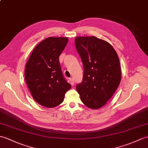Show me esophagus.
Returning <instances> with one entry per match:
<instances>
[{"mask_svg":"<svg viewBox=\"0 0 148 148\" xmlns=\"http://www.w3.org/2000/svg\"><path fill=\"white\" fill-rule=\"evenodd\" d=\"M70 82H71V84H72V85H73L74 84V79L73 78H70Z\"/></svg>","mask_w":148,"mask_h":148,"instance_id":"1","label":"esophagus"}]
</instances>
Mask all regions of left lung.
<instances>
[{
	"mask_svg": "<svg viewBox=\"0 0 148 148\" xmlns=\"http://www.w3.org/2000/svg\"><path fill=\"white\" fill-rule=\"evenodd\" d=\"M75 45L83 64L82 81L76 85L82 102L91 109L105 105L121 80L117 53L110 44L95 36H78Z\"/></svg>",
	"mask_w": 148,
	"mask_h": 148,
	"instance_id": "1",
	"label": "left lung"
}]
</instances>
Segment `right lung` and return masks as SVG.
Returning <instances> with one entry per match:
<instances>
[{"label":"right lung","mask_w":148,"mask_h":148,"mask_svg":"<svg viewBox=\"0 0 148 148\" xmlns=\"http://www.w3.org/2000/svg\"><path fill=\"white\" fill-rule=\"evenodd\" d=\"M68 42L67 37H49L41 42L26 64L25 79L33 99L48 108L62 103L71 85L62 71L59 56Z\"/></svg>","instance_id":"right-lung-1"}]
</instances>
